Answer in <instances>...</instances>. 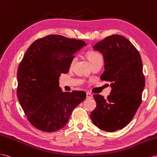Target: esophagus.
<instances>
[{
  "mask_svg": "<svg viewBox=\"0 0 157 157\" xmlns=\"http://www.w3.org/2000/svg\"><path fill=\"white\" fill-rule=\"evenodd\" d=\"M86 97H87V99H91L92 98H93V95L90 93H86Z\"/></svg>",
  "mask_w": 157,
  "mask_h": 157,
  "instance_id": "34e87169",
  "label": "esophagus"
}]
</instances>
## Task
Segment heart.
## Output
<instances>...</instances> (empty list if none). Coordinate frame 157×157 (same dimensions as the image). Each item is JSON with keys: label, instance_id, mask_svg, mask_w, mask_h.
I'll return each mask as SVG.
<instances>
[{"label": "heart", "instance_id": "b5f03b06", "mask_svg": "<svg viewBox=\"0 0 157 157\" xmlns=\"http://www.w3.org/2000/svg\"><path fill=\"white\" fill-rule=\"evenodd\" d=\"M87 58L88 60H89V62H90L91 65H93V64L97 63L99 61H103L102 56L97 52H94V51L89 52L87 54ZM75 61H76V58H74L71 60L70 63V67H72L74 66Z\"/></svg>", "mask_w": 157, "mask_h": 157}]
</instances>
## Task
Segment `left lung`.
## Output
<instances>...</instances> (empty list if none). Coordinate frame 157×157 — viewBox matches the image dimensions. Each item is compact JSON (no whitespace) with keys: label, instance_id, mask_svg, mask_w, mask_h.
Masks as SVG:
<instances>
[{"label":"left lung","instance_id":"obj_1","mask_svg":"<svg viewBox=\"0 0 157 157\" xmlns=\"http://www.w3.org/2000/svg\"><path fill=\"white\" fill-rule=\"evenodd\" d=\"M94 49L103 56L105 71L100 78L111 82L112 90L107 99L94 95L97 105L90 117L101 130L114 132L131 121L141 103L145 86L141 57L129 40L118 34L104 38Z\"/></svg>","mask_w":157,"mask_h":157}]
</instances>
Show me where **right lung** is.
Here are the masks:
<instances>
[{"instance_id":"right-lung-1","label":"right lung","mask_w":157,"mask_h":157,"mask_svg":"<svg viewBox=\"0 0 157 157\" xmlns=\"http://www.w3.org/2000/svg\"><path fill=\"white\" fill-rule=\"evenodd\" d=\"M83 40L52 34L31 44L17 71V96L28 120L38 129L51 132L61 129L71 112L86 98L83 91L62 92L61 74H67Z\"/></svg>"}]
</instances>
